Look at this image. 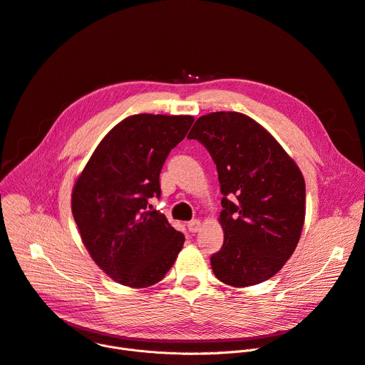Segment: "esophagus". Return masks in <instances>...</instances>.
I'll list each match as a JSON object with an SVG mask.
<instances>
[{"label": "esophagus", "instance_id": "1", "mask_svg": "<svg viewBox=\"0 0 365 365\" xmlns=\"http://www.w3.org/2000/svg\"><path fill=\"white\" fill-rule=\"evenodd\" d=\"M200 227H201V220H200V219H194V220L187 222V229H189V232L195 234V232H198V231H200Z\"/></svg>", "mask_w": 365, "mask_h": 365}]
</instances>
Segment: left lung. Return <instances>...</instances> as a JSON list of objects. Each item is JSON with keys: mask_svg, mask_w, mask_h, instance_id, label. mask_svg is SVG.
Returning a JSON list of instances; mask_svg holds the SVG:
<instances>
[{"mask_svg": "<svg viewBox=\"0 0 365 365\" xmlns=\"http://www.w3.org/2000/svg\"><path fill=\"white\" fill-rule=\"evenodd\" d=\"M187 139L212 155L223 194L216 278L250 287L274 277L294 253L304 223L306 189L297 164L272 134L240 112L200 117Z\"/></svg>", "mask_w": 365, "mask_h": 365, "instance_id": "left-lung-1", "label": "left lung"}]
</instances>
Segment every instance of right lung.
<instances>
[{"label": "right lung", "instance_id": "obj_1", "mask_svg": "<svg viewBox=\"0 0 365 365\" xmlns=\"http://www.w3.org/2000/svg\"><path fill=\"white\" fill-rule=\"evenodd\" d=\"M192 123V115H131L106 134L76 178L73 220L88 255L113 281L145 289L176 262L185 237L164 215L149 212L148 200L160 198L163 164Z\"/></svg>", "mask_w": 365, "mask_h": 365}]
</instances>
